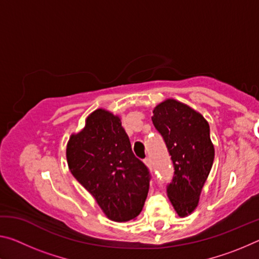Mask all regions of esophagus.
I'll list each match as a JSON object with an SVG mask.
<instances>
[{"label": "esophagus", "mask_w": 259, "mask_h": 259, "mask_svg": "<svg viewBox=\"0 0 259 259\" xmlns=\"http://www.w3.org/2000/svg\"><path fill=\"white\" fill-rule=\"evenodd\" d=\"M144 162H145V164L148 166V168H151V166H152V161H151L150 157H146V159L144 160Z\"/></svg>", "instance_id": "1"}]
</instances>
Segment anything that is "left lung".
<instances>
[{"label":"left lung","mask_w":259,"mask_h":259,"mask_svg":"<svg viewBox=\"0 0 259 259\" xmlns=\"http://www.w3.org/2000/svg\"><path fill=\"white\" fill-rule=\"evenodd\" d=\"M152 121L163 137L174 164V177L166 185V194L178 216L185 217L198 207L213 163L209 124L200 113L175 99L157 105Z\"/></svg>","instance_id":"8db88e82"}]
</instances>
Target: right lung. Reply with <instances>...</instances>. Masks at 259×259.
<instances>
[{
    "label": "right lung",
    "instance_id": "add662e5",
    "mask_svg": "<svg viewBox=\"0 0 259 259\" xmlns=\"http://www.w3.org/2000/svg\"><path fill=\"white\" fill-rule=\"evenodd\" d=\"M68 168L114 222H128L142 211L150 188L147 166L135 156L119 116L103 108L68 140Z\"/></svg>",
    "mask_w": 259,
    "mask_h": 259
}]
</instances>
